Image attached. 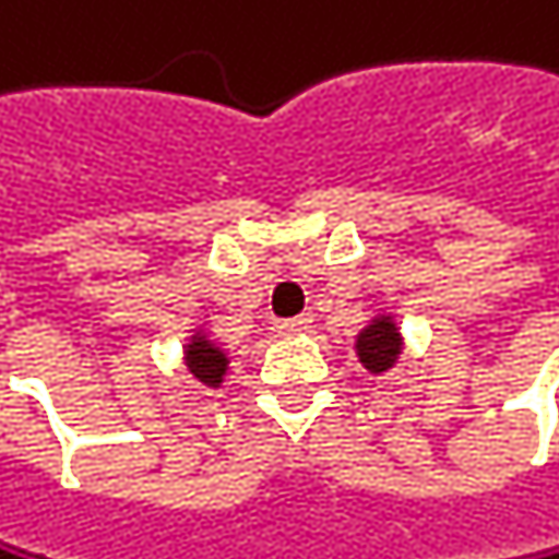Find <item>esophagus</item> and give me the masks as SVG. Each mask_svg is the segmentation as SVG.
I'll return each instance as SVG.
<instances>
[{
  "instance_id": "esophagus-1",
  "label": "esophagus",
  "mask_w": 559,
  "mask_h": 559,
  "mask_svg": "<svg viewBox=\"0 0 559 559\" xmlns=\"http://www.w3.org/2000/svg\"><path fill=\"white\" fill-rule=\"evenodd\" d=\"M313 326V320L310 317H296V320H276L273 323V333L276 336H299V333H306Z\"/></svg>"
}]
</instances>
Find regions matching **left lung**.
I'll use <instances>...</instances> for the list:
<instances>
[{"label": "left lung", "mask_w": 559, "mask_h": 559, "mask_svg": "<svg viewBox=\"0 0 559 559\" xmlns=\"http://www.w3.org/2000/svg\"><path fill=\"white\" fill-rule=\"evenodd\" d=\"M356 359L362 362V370L383 377L396 367V359L403 353V333L393 313H377L367 326L356 333Z\"/></svg>", "instance_id": "obj_1"}]
</instances>
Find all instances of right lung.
Listing matches in <instances>:
<instances>
[{"label": "right lung", "instance_id": "obj_1", "mask_svg": "<svg viewBox=\"0 0 559 559\" xmlns=\"http://www.w3.org/2000/svg\"><path fill=\"white\" fill-rule=\"evenodd\" d=\"M182 362L189 377L210 386V390H219L223 380H226V370H229V353L206 333V330H192L186 346H182Z\"/></svg>", "mask_w": 559, "mask_h": 559}]
</instances>
